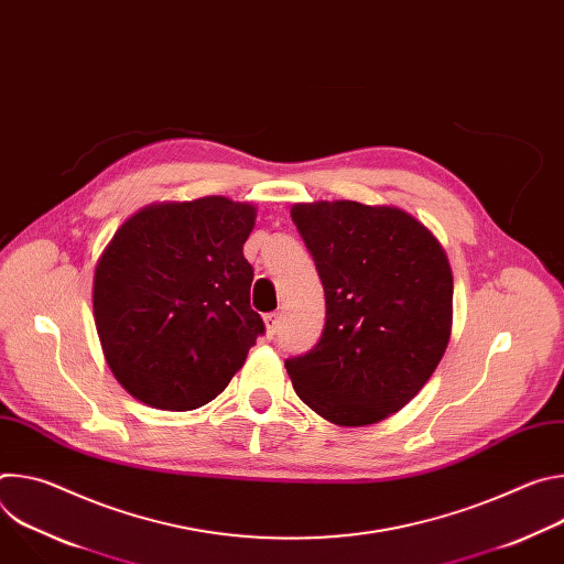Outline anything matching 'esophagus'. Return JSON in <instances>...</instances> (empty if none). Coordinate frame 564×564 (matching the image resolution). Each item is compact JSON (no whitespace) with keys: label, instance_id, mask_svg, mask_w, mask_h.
Masks as SVG:
<instances>
[{"label":"esophagus","instance_id":"34e87169","mask_svg":"<svg viewBox=\"0 0 564 564\" xmlns=\"http://www.w3.org/2000/svg\"><path fill=\"white\" fill-rule=\"evenodd\" d=\"M263 321H265V333L272 339L279 333V326H281V312H270V314L263 316Z\"/></svg>","mask_w":564,"mask_h":564}]
</instances>
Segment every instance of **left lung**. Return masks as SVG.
Instances as JSON below:
<instances>
[{"label":"left lung","mask_w":564,"mask_h":564,"mask_svg":"<svg viewBox=\"0 0 564 564\" xmlns=\"http://www.w3.org/2000/svg\"><path fill=\"white\" fill-rule=\"evenodd\" d=\"M326 292V328L285 361L296 394L337 426L404 409L442 361L453 328V272L413 214L357 200L290 209Z\"/></svg>","instance_id":"8db88e82"}]
</instances>
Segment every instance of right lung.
<instances>
[{
	"instance_id": "right-lung-1",
	"label": "right lung",
	"mask_w": 564,
	"mask_h": 564,
	"mask_svg": "<svg viewBox=\"0 0 564 564\" xmlns=\"http://www.w3.org/2000/svg\"><path fill=\"white\" fill-rule=\"evenodd\" d=\"M252 203L205 196L129 216L94 272V318L118 383L160 411L218 397L265 330L243 246Z\"/></svg>"
}]
</instances>
